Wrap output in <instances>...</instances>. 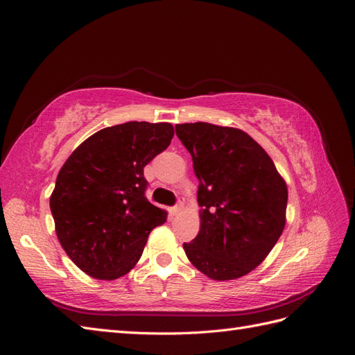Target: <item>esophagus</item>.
<instances>
[{
	"mask_svg": "<svg viewBox=\"0 0 355 355\" xmlns=\"http://www.w3.org/2000/svg\"><path fill=\"white\" fill-rule=\"evenodd\" d=\"M182 210H184V201L179 200V201L176 202V206L170 209V213L173 214V216H176V214H179Z\"/></svg>",
	"mask_w": 355,
	"mask_h": 355,
	"instance_id": "1",
	"label": "esophagus"
}]
</instances>
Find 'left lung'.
Listing matches in <instances>:
<instances>
[{"label":"left lung","instance_id":"1","mask_svg":"<svg viewBox=\"0 0 355 355\" xmlns=\"http://www.w3.org/2000/svg\"><path fill=\"white\" fill-rule=\"evenodd\" d=\"M198 178L201 225L184 243L211 280H235L262 263L286 225L287 185L265 149L240 128L176 124Z\"/></svg>","mask_w":355,"mask_h":355}]
</instances>
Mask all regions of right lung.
Masks as SVG:
<instances>
[{"label":"right lung","mask_w":355,"mask_h":355,"mask_svg":"<svg viewBox=\"0 0 355 355\" xmlns=\"http://www.w3.org/2000/svg\"><path fill=\"white\" fill-rule=\"evenodd\" d=\"M168 123L106 127L75 149L50 197L60 245L98 280H115L141 259L148 235L167 211L145 197L144 167L170 145Z\"/></svg>","instance_id":"1"}]
</instances>
